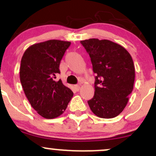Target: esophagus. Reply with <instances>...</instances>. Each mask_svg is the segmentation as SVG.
<instances>
[{
  "label": "esophagus",
  "instance_id": "obj_1",
  "mask_svg": "<svg viewBox=\"0 0 156 156\" xmlns=\"http://www.w3.org/2000/svg\"><path fill=\"white\" fill-rule=\"evenodd\" d=\"M74 89H75V90H76V91H79V90H80V86H79V85H75Z\"/></svg>",
  "mask_w": 156,
  "mask_h": 156
}]
</instances>
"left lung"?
I'll return each mask as SVG.
<instances>
[{
  "label": "left lung",
  "instance_id": "1",
  "mask_svg": "<svg viewBox=\"0 0 156 156\" xmlns=\"http://www.w3.org/2000/svg\"><path fill=\"white\" fill-rule=\"evenodd\" d=\"M91 58L96 74L95 94L88 101L96 116L113 118L127 105L133 89L135 68L130 53L110 40L89 38L80 41Z\"/></svg>",
  "mask_w": 156,
  "mask_h": 156
}]
</instances>
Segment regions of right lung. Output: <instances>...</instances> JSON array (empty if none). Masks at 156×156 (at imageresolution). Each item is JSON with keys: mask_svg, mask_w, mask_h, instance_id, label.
Listing matches in <instances>:
<instances>
[{"mask_svg": "<svg viewBox=\"0 0 156 156\" xmlns=\"http://www.w3.org/2000/svg\"><path fill=\"white\" fill-rule=\"evenodd\" d=\"M70 41L48 40L28 48L21 59L20 76L26 98L41 117L52 119L64 113L73 93L55 81L59 66Z\"/></svg>", "mask_w": 156, "mask_h": 156, "instance_id": "1", "label": "right lung"}]
</instances>
